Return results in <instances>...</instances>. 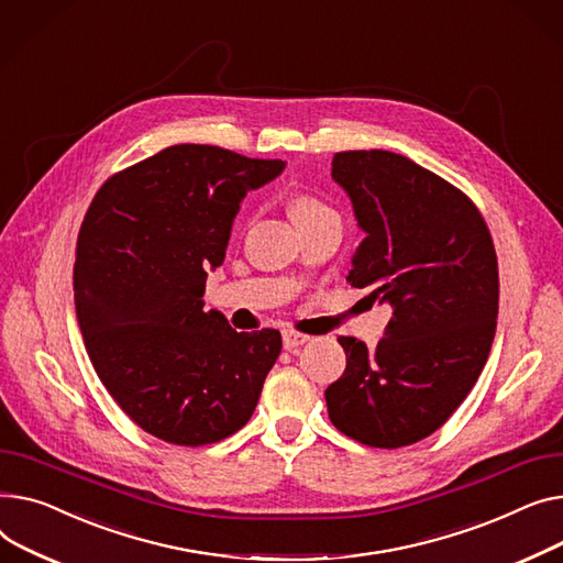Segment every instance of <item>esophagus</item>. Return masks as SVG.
<instances>
[{
	"instance_id": "34e87169",
	"label": "esophagus",
	"mask_w": 563,
	"mask_h": 563,
	"mask_svg": "<svg viewBox=\"0 0 563 563\" xmlns=\"http://www.w3.org/2000/svg\"><path fill=\"white\" fill-rule=\"evenodd\" d=\"M282 341H284V347H286V350H295V347L305 345V343L309 341V336H307V334H300V332H292V329H284V332H282Z\"/></svg>"
}]
</instances>
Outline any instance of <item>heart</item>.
Returning <instances> with one entry per match:
<instances>
[{
	"mask_svg": "<svg viewBox=\"0 0 563 563\" xmlns=\"http://www.w3.org/2000/svg\"><path fill=\"white\" fill-rule=\"evenodd\" d=\"M290 213H292L295 222L300 224V222H307V220H313V218H320V216H327V213H334V211L329 209L324 202H320L318 197L300 195V197H295Z\"/></svg>",
	"mask_w": 563,
	"mask_h": 563,
	"instance_id": "obj_1",
	"label": "heart"
}]
</instances>
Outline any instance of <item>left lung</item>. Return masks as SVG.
Returning a JSON list of instances; mask_svg holds the SVG:
<instances>
[{"mask_svg": "<svg viewBox=\"0 0 563 563\" xmlns=\"http://www.w3.org/2000/svg\"><path fill=\"white\" fill-rule=\"evenodd\" d=\"M332 177L366 231L347 282L371 288L393 316L375 350L339 339L347 366L324 390L329 420L363 445H411L437 432L484 368L498 256L471 197L402 154L339 152Z\"/></svg>", "mask_w": 563, "mask_h": 563, "instance_id": "left-lung-1", "label": "left lung"}]
</instances>
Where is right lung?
<instances>
[{
    "label": "right lung",
    "mask_w": 563,
    "mask_h": 563,
    "mask_svg": "<svg viewBox=\"0 0 563 563\" xmlns=\"http://www.w3.org/2000/svg\"><path fill=\"white\" fill-rule=\"evenodd\" d=\"M213 145H173L113 175L81 222L75 307L97 377L147 434L218 443L250 420L282 352L205 311L243 197L284 170Z\"/></svg>",
    "instance_id": "add662e5"
}]
</instances>
